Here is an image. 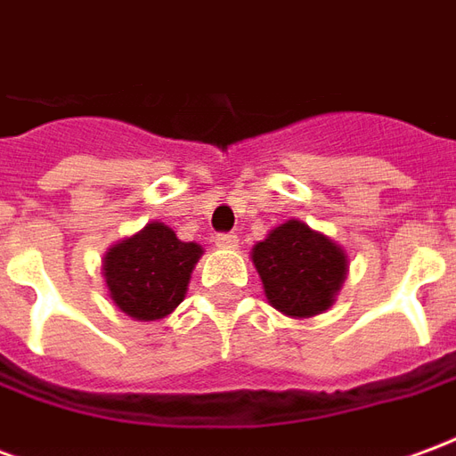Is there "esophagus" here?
Instances as JSON below:
<instances>
[{
    "instance_id": "obj_1",
    "label": "esophagus",
    "mask_w": 456,
    "mask_h": 456,
    "mask_svg": "<svg viewBox=\"0 0 456 456\" xmlns=\"http://www.w3.org/2000/svg\"><path fill=\"white\" fill-rule=\"evenodd\" d=\"M215 244L219 248H234L239 244V237L232 234V232H227V234H215Z\"/></svg>"
}]
</instances>
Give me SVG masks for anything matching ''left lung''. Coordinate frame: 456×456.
Instances as JSON below:
<instances>
[{
	"label": "left lung",
	"mask_w": 456,
	"mask_h": 456,
	"mask_svg": "<svg viewBox=\"0 0 456 456\" xmlns=\"http://www.w3.org/2000/svg\"><path fill=\"white\" fill-rule=\"evenodd\" d=\"M264 293L288 317H313L332 307L346 278V254L332 239L300 219L271 229L251 248Z\"/></svg>",
	"instance_id": "8db88e82"
}]
</instances>
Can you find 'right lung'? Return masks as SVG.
<instances>
[{
    "label": "right lung",
    "mask_w": 456,
    "mask_h": 456,
    "mask_svg": "<svg viewBox=\"0 0 456 456\" xmlns=\"http://www.w3.org/2000/svg\"><path fill=\"white\" fill-rule=\"evenodd\" d=\"M200 256V244L180 241L163 222H151L104 254V283L121 313L141 322L160 320L183 303Z\"/></svg>",
    "instance_id": "1"
}]
</instances>
